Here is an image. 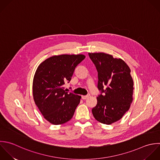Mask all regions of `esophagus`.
<instances>
[{
	"label": "esophagus",
	"instance_id": "34e87169",
	"mask_svg": "<svg viewBox=\"0 0 160 160\" xmlns=\"http://www.w3.org/2000/svg\"><path fill=\"white\" fill-rule=\"evenodd\" d=\"M89 97H90V95L88 94V95H85V96H82V98L83 100H86V99L88 98Z\"/></svg>",
	"mask_w": 160,
	"mask_h": 160
}]
</instances>
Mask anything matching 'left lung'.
Instances as JSON below:
<instances>
[{
	"label": "left lung",
	"mask_w": 160,
	"mask_h": 160,
	"mask_svg": "<svg viewBox=\"0 0 160 160\" xmlns=\"http://www.w3.org/2000/svg\"><path fill=\"white\" fill-rule=\"evenodd\" d=\"M88 55L98 71V88L105 93L97 98V104L92 112L98 122L110 125L123 117L133 102L131 70L124 60L112 55L100 52L88 53Z\"/></svg>",
	"instance_id": "obj_1"
}]
</instances>
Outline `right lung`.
<instances>
[{"instance_id":"right-lung-1","label":"right lung","mask_w":160,"mask_h":160,"mask_svg":"<svg viewBox=\"0 0 160 160\" xmlns=\"http://www.w3.org/2000/svg\"><path fill=\"white\" fill-rule=\"evenodd\" d=\"M85 58L83 54L54 55L37 67L33 79V98L50 123L62 125L73 117L81 96L68 93L63 85L71 80L75 67Z\"/></svg>"}]
</instances>
